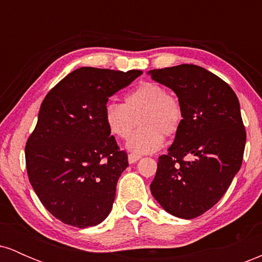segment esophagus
Segmentation results:
<instances>
[{
    "label": "esophagus",
    "instance_id": "esophagus-1",
    "mask_svg": "<svg viewBox=\"0 0 262 262\" xmlns=\"http://www.w3.org/2000/svg\"><path fill=\"white\" fill-rule=\"evenodd\" d=\"M140 159H141L140 155H135V154H129L128 155L129 164H134V162H137L138 160H140Z\"/></svg>",
    "mask_w": 262,
    "mask_h": 262
}]
</instances>
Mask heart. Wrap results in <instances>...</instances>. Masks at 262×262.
I'll use <instances>...</instances> for the list:
<instances>
[{
    "label": "heart",
    "instance_id": "1",
    "mask_svg": "<svg viewBox=\"0 0 262 262\" xmlns=\"http://www.w3.org/2000/svg\"><path fill=\"white\" fill-rule=\"evenodd\" d=\"M137 119L140 128L128 140L127 149L135 155L151 154L164 145V135L172 137L181 128V102L160 83L141 82L125 95L123 104L104 106V124L119 139L129 138Z\"/></svg>",
    "mask_w": 262,
    "mask_h": 262
}]
</instances>
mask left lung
Returning <instances> with one entry per match:
<instances>
[{
    "instance_id": "1",
    "label": "left lung",
    "mask_w": 262,
    "mask_h": 262,
    "mask_svg": "<svg viewBox=\"0 0 262 262\" xmlns=\"http://www.w3.org/2000/svg\"><path fill=\"white\" fill-rule=\"evenodd\" d=\"M176 93L183 122L158 161L150 191L170 214L193 219L224 196L242 166L246 133L235 92L197 65L148 71Z\"/></svg>"
}]
</instances>
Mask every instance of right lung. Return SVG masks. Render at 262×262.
<instances>
[{
    "instance_id": "add662e5",
    "label": "right lung",
    "mask_w": 262,
    "mask_h": 262,
    "mask_svg": "<svg viewBox=\"0 0 262 262\" xmlns=\"http://www.w3.org/2000/svg\"><path fill=\"white\" fill-rule=\"evenodd\" d=\"M141 74L80 68L45 96L26 145L27 172L40 202L62 223L95 227L112 210L128 155L108 132L103 111Z\"/></svg>"
}]
</instances>
